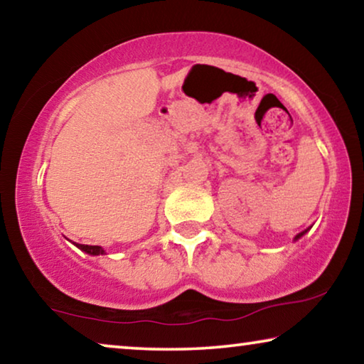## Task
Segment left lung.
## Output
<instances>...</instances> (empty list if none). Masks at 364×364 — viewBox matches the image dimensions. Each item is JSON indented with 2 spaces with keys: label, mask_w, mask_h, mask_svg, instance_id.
<instances>
[{
  "label": "left lung",
  "mask_w": 364,
  "mask_h": 364,
  "mask_svg": "<svg viewBox=\"0 0 364 364\" xmlns=\"http://www.w3.org/2000/svg\"><path fill=\"white\" fill-rule=\"evenodd\" d=\"M308 230H310V228H308ZM308 230H305V231H301V232H299V234H297V236H295V241H297V239H300L301 236H304V234H305V232H306Z\"/></svg>",
  "instance_id": "left-lung-1"
}]
</instances>
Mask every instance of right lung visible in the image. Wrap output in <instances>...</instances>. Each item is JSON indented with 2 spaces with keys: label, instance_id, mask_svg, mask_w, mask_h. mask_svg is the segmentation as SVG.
I'll return each instance as SVG.
<instances>
[{
  "label": "right lung",
  "instance_id": "obj_1",
  "mask_svg": "<svg viewBox=\"0 0 364 364\" xmlns=\"http://www.w3.org/2000/svg\"><path fill=\"white\" fill-rule=\"evenodd\" d=\"M77 247H78L80 250L86 252V254H90V255H102V254H106V252H104V249H102V247H100V245H85V244H77Z\"/></svg>",
  "mask_w": 364,
  "mask_h": 364
}]
</instances>
